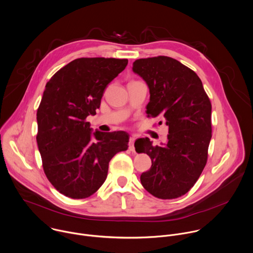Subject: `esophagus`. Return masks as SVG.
<instances>
[{"instance_id": "obj_1", "label": "esophagus", "mask_w": 253, "mask_h": 253, "mask_svg": "<svg viewBox=\"0 0 253 253\" xmlns=\"http://www.w3.org/2000/svg\"><path fill=\"white\" fill-rule=\"evenodd\" d=\"M135 140H136L135 136L130 137V140H129V149H130V151H132V152L135 150V148H134V142H135Z\"/></svg>"}]
</instances>
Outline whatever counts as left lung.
<instances>
[{"label": "left lung", "mask_w": 253, "mask_h": 253, "mask_svg": "<svg viewBox=\"0 0 253 253\" xmlns=\"http://www.w3.org/2000/svg\"><path fill=\"white\" fill-rule=\"evenodd\" d=\"M132 69L150 89L148 117L160 116L169 127L168 142L162 146H153L147 137L135 142L136 151L152 160L141 183L160 199L178 198L193 187L206 166L212 138L211 101L196 73L173 58L138 59Z\"/></svg>", "instance_id": "obj_1"}]
</instances>
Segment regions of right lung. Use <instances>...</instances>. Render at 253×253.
Returning <instances> with one entry per match:
<instances>
[{
	"mask_svg": "<svg viewBox=\"0 0 253 253\" xmlns=\"http://www.w3.org/2000/svg\"><path fill=\"white\" fill-rule=\"evenodd\" d=\"M127 64V59L79 58L46 84L36 113V141L48 180L67 197L84 199L96 192L110 160L128 149L127 132H92L85 121Z\"/></svg>",
	"mask_w": 253,
	"mask_h": 253,
	"instance_id": "1",
	"label": "right lung"
}]
</instances>
